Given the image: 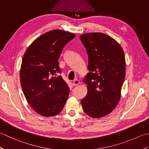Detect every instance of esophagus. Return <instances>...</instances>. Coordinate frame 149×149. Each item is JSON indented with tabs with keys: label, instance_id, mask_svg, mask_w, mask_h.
I'll use <instances>...</instances> for the list:
<instances>
[{
	"label": "esophagus",
	"instance_id": "34e87169",
	"mask_svg": "<svg viewBox=\"0 0 149 149\" xmlns=\"http://www.w3.org/2000/svg\"><path fill=\"white\" fill-rule=\"evenodd\" d=\"M79 83H80V81L78 79H75L73 81V84H74V86H77L78 84H79Z\"/></svg>",
	"mask_w": 149,
	"mask_h": 149
}]
</instances>
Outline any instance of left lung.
<instances>
[{"label": "left lung", "mask_w": 149, "mask_h": 149, "mask_svg": "<svg viewBox=\"0 0 149 149\" xmlns=\"http://www.w3.org/2000/svg\"><path fill=\"white\" fill-rule=\"evenodd\" d=\"M80 39L88 56L86 96L81 102L84 111L93 118L110 113L118 104L125 75L123 50L109 36L87 33Z\"/></svg>", "instance_id": "left-lung-1"}]
</instances>
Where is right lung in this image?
Instances as JSON below:
<instances>
[{
  "mask_svg": "<svg viewBox=\"0 0 149 149\" xmlns=\"http://www.w3.org/2000/svg\"><path fill=\"white\" fill-rule=\"evenodd\" d=\"M75 35L54 30L38 38L28 47L22 59L20 82L31 107L44 116L61 111L70 89L59 74L58 59L62 50Z\"/></svg>",
  "mask_w": 149,
  "mask_h": 149,
  "instance_id": "1",
  "label": "right lung"
}]
</instances>
